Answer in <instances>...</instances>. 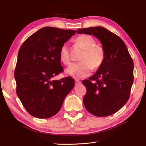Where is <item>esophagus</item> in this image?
<instances>
[{"mask_svg": "<svg viewBox=\"0 0 146 146\" xmlns=\"http://www.w3.org/2000/svg\"><path fill=\"white\" fill-rule=\"evenodd\" d=\"M81 83H82V82L80 81H79L78 80H76V81H75V84H76V85H78Z\"/></svg>", "mask_w": 146, "mask_h": 146, "instance_id": "esophagus-1", "label": "esophagus"}]
</instances>
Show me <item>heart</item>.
<instances>
[{
  "label": "heart",
  "instance_id": "1",
  "mask_svg": "<svg viewBox=\"0 0 146 146\" xmlns=\"http://www.w3.org/2000/svg\"><path fill=\"white\" fill-rule=\"evenodd\" d=\"M74 42L84 50L80 58L81 61L70 64L66 68V72L76 78L88 77L92 69L98 70L104 64L106 56L105 50L102 45L96 44L95 38L89 35H79L75 39ZM60 59L64 64L70 62L69 47L67 44H64L61 47Z\"/></svg>",
  "mask_w": 146,
  "mask_h": 146
}]
</instances>
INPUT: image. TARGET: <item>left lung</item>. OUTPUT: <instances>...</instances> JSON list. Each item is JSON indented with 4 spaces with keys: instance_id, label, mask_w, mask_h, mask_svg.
<instances>
[{
    "instance_id": "1",
    "label": "left lung",
    "mask_w": 146,
    "mask_h": 146,
    "mask_svg": "<svg viewBox=\"0 0 146 146\" xmlns=\"http://www.w3.org/2000/svg\"><path fill=\"white\" fill-rule=\"evenodd\" d=\"M77 33L98 38L105 50L104 64L93 76L83 80L86 88L83 104L98 117L116 113L129 100L133 83V61L122 39L102 27L78 29Z\"/></svg>"
}]
</instances>
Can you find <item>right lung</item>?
Segmentation results:
<instances>
[{
  "mask_svg": "<svg viewBox=\"0 0 146 146\" xmlns=\"http://www.w3.org/2000/svg\"><path fill=\"white\" fill-rule=\"evenodd\" d=\"M76 30L46 27L29 36L21 45L15 70L16 94L25 109L35 117L55 116L74 86V79L52 78L63 71L61 47Z\"/></svg>",
  "mask_w": 146,
  "mask_h": 146,
  "instance_id": "right-lung-1",
  "label": "right lung"
}]
</instances>
